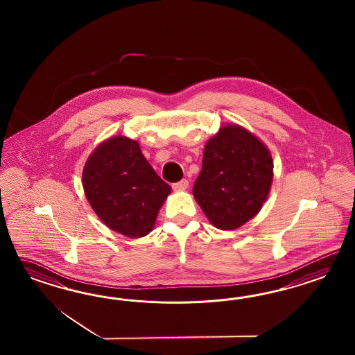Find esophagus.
<instances>
[{
	"mask_svg": "<svg viewBox=\"0 0 355 355\" xmlns=\"http://www.w3.org/2000/svg\"><path fill=\"white\" fill-rule=\"evenodd\" d=\"M172 187L173 190H175V191H183V190H186L189 187V181L187 180H182L180 182L173 183Z\"/></svg>",
	"mask_w": 355,
	"mask_h": 355,
	"instance_id": "obj_1",
	"label": "esophagus"
}]
</instances>
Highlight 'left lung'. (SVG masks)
<instances>
[{
  "mask_svg": "<svg viewBox=\"0 0 355 355\" xmlns=\"http://www.w3.org/2000/svg\"><path fill=\"white\" fill-rule=\"evenodd\" d=\"M272 178L267 147L248 130L229 125L205 144L193 193L216 227L233 230L261 209Z\"/></svg>",
  "mask_w": 355,
  "mask_h": 355,
  "instance_id": "obj_1",
  "label": "left lung"
}]
</instances>
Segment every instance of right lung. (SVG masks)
I'll return each instance as SVG.
<instances>
[{
	"label": "right lung",
	"mask_w": 355,
	"mask_h": 355,
	"mask_svg": "<svg viewBox=\"0 0 355 355\" xmlns=\"http://www.w3.org/2000/svg\"><path fill=\"white\" fill-rule=\"evenodd\" d=\"M83 189L100 220L130 238L148 234L171 186L152 169L135 140L116 137L88 157Z\"/></svg>",
	"instance_id": "obj_1"
}]
</instances>
